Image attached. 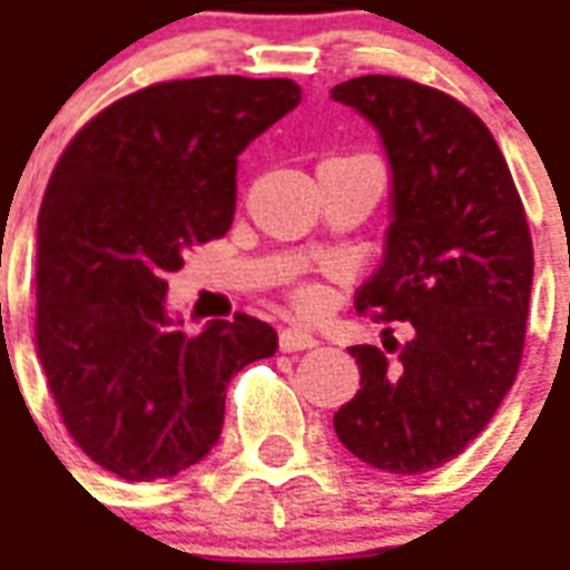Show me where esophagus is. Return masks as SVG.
Masks as SVG:
<instances>
[{
  "instance_id": "34e87169",
  "label": "esophagus",
  "mask_w": 570,
  "mask_h": 570,
  "mask_svg": "<svg viewBox=\"0 0 570 570\" xmlns=\"http://www.w3.org/2000/svg\"><path fill=\"white\" fill-rule=\"evenodd\" d=\"M317 338L312 333H306L303 326H285L279 333V351L285 354H294V351H308V347H315Z\"/></svg>"
}]
</instances>
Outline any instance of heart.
<instances>
[{"label": "heart", "instance_id": "obj_1", "mask_svg": "<svg viewBox=\"0 0 570 570\" xmlns=\"http://www.w3.org/2000/svg\"><path fill=\"white\" fill-rule=\"evenodd\" d=\"M303 299H306V303H312V294H306V297H303Z\"/></svg>", "mask_w": 570, "mask_h": 570}]
</instances>
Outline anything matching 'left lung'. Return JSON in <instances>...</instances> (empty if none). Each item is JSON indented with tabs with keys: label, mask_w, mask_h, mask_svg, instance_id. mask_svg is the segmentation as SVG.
<instances>
[{
	"label": "left lung",
	"mask_w": 570,
	"mask_h": 570,
	"mask_svg": "<svg viewBox=\"0 0 570 570\" xmlns=\"http://www.w3.org/2000/svg\"><path fill=\"white\" fill-rule=\"evenodd\" d=\"M330 95L377 130L392 169L386 249L356 312L413 326L404 345L383 342L386 354L351 347L360 390L333 416L335 434L377 470L428 473L482 434L518 377L532 291L527 214L497 139L454 97L381 73Z\"/></svg>",
	"instance_id": "8db88e82"
}]
</instances>
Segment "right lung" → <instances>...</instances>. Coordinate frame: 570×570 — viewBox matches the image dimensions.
<instances>
[{
    "label": "right lung",
    "instance_id": "right-lung-1",
    "mask_svg": "<svg viewBox=\"0 0 570 570\" xmlns=\"http://www.w3.org/2000/svg\"><path fill=\"white\" fill-rule=\"evenodd\" d=\"M297 104L291 79L157 82L106 106L52 169L38 356L68 434L127 482L198 464L223 434L228 381L279 347L253 315L189 335L166 308V276L232 228L237 157Z\"/></svg>",
    "mask_w": 570,
    "mask_h": 570
}]
</instances>
